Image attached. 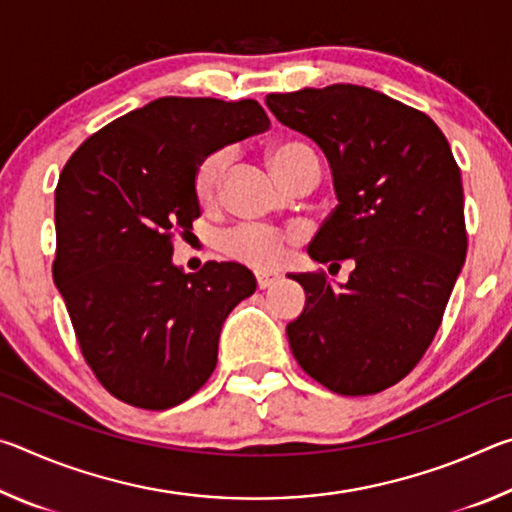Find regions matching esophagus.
Returning <instances> with one entry per match:
<instances>
[{
    "instance_id": "1",
    "label": "esophagus",
    "mask_w": 512,
    "mask_h": 512,
    "mask_svg": "<svg viewBox=\"0 0 512 512\" xmlns=\"http://www.w3.org/2000/svg\"><path fill=\"white\" fill-rule=\"evenodd\" d=\"M255 280H257V289H268V287H273V284L277 282V275L275 273H255Z\"/></svg>"
}]
</instances>
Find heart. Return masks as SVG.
Masks as SVG:
<instances>
[{
  "instance_id": "heart-1",
  "label": "heart",
  "mask_w": 512,
  "mask_h": 512,
  "mask_svg": "<svg viewBox=\"0 0 512 512\" xmlns=\"http://www.w3.org/2000/svg\"><path fill=\"white\" fill-rule=\"evenodd\" d=\"M268 162H271L275 176L284 185H289L302 171H316L320 176L318 155L302 140L275 142L271 151H268ZM228 164L230 151L216 149L210 155H205L201 164L196 167L194 194L203 205H212L216 201ZM289 244H293V235H289V232L257 223L235 225V228L225 230L219 239V246L225 257L235 259L239 264L259 268V271H266V268L280 264Z\"/></svg>"
}]
</instances>
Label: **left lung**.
<instances>
[{
	"mask_svg": "<svg viewBox=\"0 0 512 512\" xmlns=\"http://www.w3.org/2000/svg\"><path fill=\"white\" fill-rule=\"evenodd\" d=\"M266 106L332 167L339 205L311 259L354 266L345 284L325 271L289 275L307 293L287 325L293 357L339 395L384 391L424 357L463 268L461 169L431 117L361 85L268 94Z\"/></svg>",
	"mask_w": 512,
	"mask_h": 512,
	"instance_id": "left-lung-1",
	"label": "left lung"
}]
</instances>
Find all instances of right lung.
Wrapping results in <instances>:
<instances>
[{
	"label": "right lung",
	"mask_w": 512,
	"mask_h": 512,
	"mask_svg": "<svg viewBox=\"0 0 512 512\" xmlns=\"http://www.w3.org/2000/svg\"><path fill=\"white\" fill-rule=\"evenodd\" d=\"M268 124L253 99L162 97L90 135L60 171L54 282L85 363L117 400L171 409L214 372L223 320L255 277L235 262L183 273L173 241L201 216L205 155Z\"/></svg>",
	"instance_id": "add662e5"
}]
</instances>
